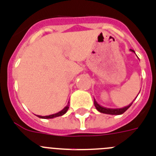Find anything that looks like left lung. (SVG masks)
<instances>
[{"label":"left lung","mask_w":156,"mask_h":156,"mask_svg":"<svg viewBox=\"0 0 156 156\" xmlns=\"http://www.w3.org/2000/svg\"><path fill=\"white\" fill-rule=\"evenodd\" d=\"M132 52L135 53L134 50H131ZM133 103V102H131V104L128 105V106H126V107H123V108H118V109H111V108H106V107H103L102 106H100L98 104V102H96V100L94 98V104L95 106L96 109L98 110L99 112L101 113H103V114H108V115H122L123 114L125 111L129 108V107H131V104Z\"/></svg>","instance_id":"1"}]
</instances>
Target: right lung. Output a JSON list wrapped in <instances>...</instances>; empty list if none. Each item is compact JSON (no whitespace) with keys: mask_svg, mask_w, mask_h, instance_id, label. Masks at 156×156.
Here are the masks:
<instances>
[{"mask_svg":"<svg viewBox=\"0 0 156 156\" xmlns=\"http://www.w3.org/2000/svg\"><path fill=\"white\" fill-rule=\"evenodd\" d=\"M69 102H68V104L66 107H64L63 110H62L61 111L58 112L56 114H54V115H47V116H41V115H37V117L41 118V119H53V118H55V117H58V116H62L64 114L66 113V111H68V109H69Z\"/></svg>","mask_w":156,"mask_h":156,"instance_id":"1","label":"right lung"}]
</instances>
